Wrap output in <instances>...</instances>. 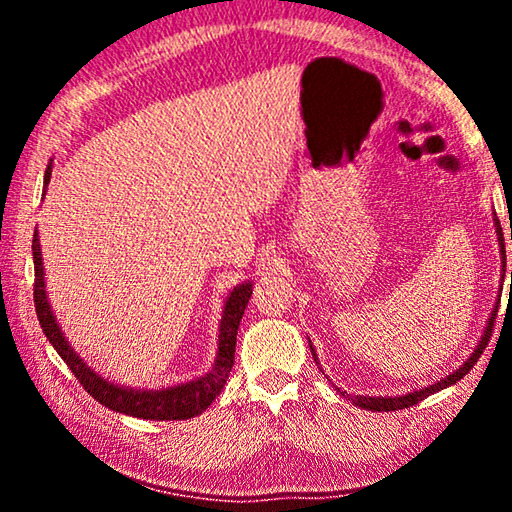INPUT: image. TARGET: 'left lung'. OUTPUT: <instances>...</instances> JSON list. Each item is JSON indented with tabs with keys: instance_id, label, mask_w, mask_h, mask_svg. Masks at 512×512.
Returning a JSON list of instances; mask_svg holds the SVG:
<instances>
[{
	"instance_id": "obj_1",
	"label": "left lung",
	"mask_w": 512,
	"mask_h": 512,
	"mask_svg": "<svg viewBox=\"0 0 512 512\" xmlns=\"http://www.w3.org/2000/svg\"><path fill=\"white\" fill-rule=\"evenodd\" d=\"M495 230H497V241H499V250H501V273H506L504 232H501V225H499L497 216H495ZM510 239H512V237H510ZM510 280H512V271H510ZM495 316H497V307H495V311H492V314H490L488 323H485V329H483V334H481V341L476 343V348H474V352L470 354V359L463 361V366H458L454 372H449L447 377H443L440 381H433V384L420 388V391H411V393H406V395H386V397L348 395L345 391H341V388H336V391H339L343 397H348V400H352V404H357V406H361V409H366V411H397V409H409V406L422 402L424 397H429V395H433V393L443 391V388L456 384V381H461V379L467 375V372H470V370L474 368V363L479 361V357H481L483 350H485V345H488V341H490L492 325H495ZM309 350H311V354H314V359H316V350H314V345H311V341H309ZM316 363H318V361H316Z\"/></svg>"
}]
</instances>
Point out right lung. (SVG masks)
Masks as SVG:
<instances>
[{
    "instance_id": "obj_1",
    "label": "right lung",
    "mask_w": 512,
    "mask_h": 512,
    "mask_svg": "<svg viewBox=\"0 0 512 512\" xmlns=\"http://www.w3.org/2000/svg\"><path fill=\"white\" fill-rule=\"evenodd\" d=\"M51 169L54 162L49 160L45 171V192L51 180ZM33 268H36V287H33V300H36V314L40 320L42 332H45L47 341L54 345L58 357L63 359L74 377L81 381L85 391H88L99 404L108 406L110 411L133 415V418L142 420H189L201 415L207 406H210L221 388L228 381L232 366H235V345H237V329L239 320L244 316L246 305L250 296H253V282L246 280L237 284L235 289L228 293L223 302V314L219 323V350H216L214 366L205 372V375L196 377L185 384L167 386L160 391L153 388H133L121 386L115 381H108L101 377L97 370L90 368L83 357L76 352L69 341L65 339L63 327L58 325L54 316V309L49 305L47 287H45V266H42V248L38 230L33 232Z\"/></svg>"
}]
</instances>
